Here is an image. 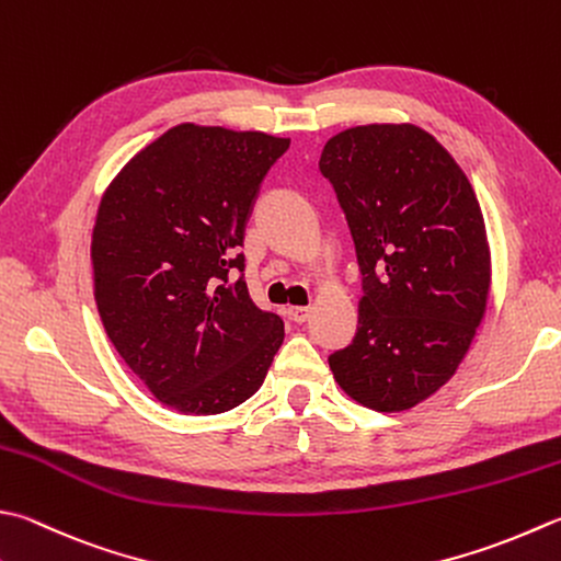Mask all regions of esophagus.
<instances>
[{
	"mask_svg": "<svg viewBox=\"0 0 561 561\" xmlns=\"http://www.w3.org/2000/svg\"><path fill=\"white\" fill-rule=\"evenodd\" d=\"M309 306H289V309H287V316L291 318V321L294 323H304L306 321V318H309Z\"/></svg>",
	"mask_w": 561,
	"mask_h": 561,
	"instance_id": "34e87169",
	"label": "esophagus"
}]
</instances>
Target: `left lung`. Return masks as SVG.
Segmentation results:
<instances>
[{"label": "left lung", "mask_w": 561, "mask_h": 561, "mask_svg": "<svg viewBox=\"0 0 561 561\" xmlns=\"http://www.w3.org/2000/svg\"><path fill=\"white\" fill-rule=\"evenodd\" d=\"M318 168L345 211L365 287L355 340L328 365L353 401L409 411L453 379L484 321L491 250L474 186L413 124L340 130Z\"/></svg>", "instance_id": "left-lung-1"}]
</instances>
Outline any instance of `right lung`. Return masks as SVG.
<instances>
[{"label":"right lung","instance_id":"add662e5","mask_svg":"<svg viewBox=\"0 0 561 561\" xmlns=\"http://www.w3.org/2000/svg\"><path fill=\"white\" fill-rule=\"evenodd\" d=\"M289 138L180 124L130 158L92 228L104 331L152 397L184 415L236 409L284 340L243 272L245 224Z\"/></svg>","mask_w":561,"mask_h":561}]
</instances>
